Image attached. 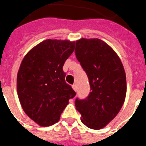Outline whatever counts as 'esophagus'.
<instances>
[{
    "label": "esophagus",
    "mask_w": 146,
    "mask_h": 146,
    "mask_svg": "<svg viewBox=\"0 0 146 146\" xmlns=\"http://www.w3.org/2000/svg\"><path fill=\"white\" fill-rule=\"evenodd\" d=\"M72 88L73 89V90L75 92H76V90H77V87H76V84H73V86H72Z\"/></svg>",
    "instance_id": "obj_1"
}]
</instances>
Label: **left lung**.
<instances>
[{
	"instance_id": "obj_1",
	"label": "left lung",
	"mask_w": 146,
	"mask_h": 146,
	"mask_svg": "<svg viewBox=\"0 0 146 146\" xmlns=\"http://www.w3.org/2000/svg\"><path fill=\"white\" fill-rule=\"evenodd\" d=\"M75 54L91 89L85 99H76L75 106L83 124L90 129H102L123 104L127 93L124 68L114 50L98 38L76 41Z\"/></svg>"
}]
</instances>
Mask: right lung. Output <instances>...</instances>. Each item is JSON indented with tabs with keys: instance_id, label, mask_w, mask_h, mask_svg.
<instances>
[{
	"instance_id": "obj_1",
	"label": "right lung",
	"mask_w": 146,
	"mask_h": 146,
	"mask_svg": "<svg viewBox=\"0 0 146 146\" xmlns=\"http://www.w3.org/2000/svg\"><path fill=\"white\" fill-rule=\"evenodd\" d=\"M74 48L75 42L68 40H45L29 50L20 64L17 80L19 102L40 126L58 122L69 100L76 96L63 70Z\"/></svg>"
}]
</instances>
